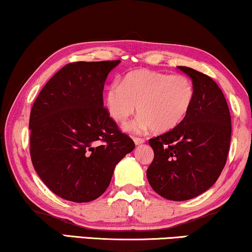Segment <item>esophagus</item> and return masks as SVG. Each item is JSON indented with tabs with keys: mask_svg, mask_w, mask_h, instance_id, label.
I'll return each mask as SVG.
<instances>
[{
	"mask_svg": "<svg viewBox=\"0 0 252 252\" xmlns=\"http://www.w3.org/2000/svg\"><path fill=\"white\" fill-rule=\"evenodd\" d=\"M133 141L136 145H140V144H144L145 143V139L144 138H140V137H133Z\"/></svg>",
	"mask_w": 252,
	"mask_h": 252,
	"instance_id": "34e87169",
	"label": "esophagus"
}]
</instances>
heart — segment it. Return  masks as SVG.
I'll list each match as a JSON object with an SVG mask.
<instances>
[{
  "label": "heart",
  "instance_id": "heart-1",
  "mask_svg": "<svg viewBox=\"0 0 252 252\" xmlns=\"http://www.w3.org/2000/svg\"><path fill=\"white\" fill-rule=\"evenodd\" d=\"M193 98V83L184 74L140 69L126 74L121 86H109L105 104L111 118L121 125L138 111L140 118L131 130L144 132L153 127L165 132L185 119Z\"/></svg>",
  "mask_w": 252,
  "mask_h": 252
}]
</instances>
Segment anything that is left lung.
<instances>
[{
	"label": "left lung",
	"mask_w": 252,
	"mask_h": 252,
	"mask_svg": "<svg viewBox=\"0 0 252 252\" xmlns=\"http://www.w3.org/2000/svg\"><path fill=\"white\" fill-rule=\"evenodd\" d=\"M178 68L192 79V106L178 126L148 140L154 158L146 173L152 189L171 201L195 197L217 182L232 134L228 105L218 84L189 67Z\"/></svg>",
	"instance_id": "left-lung-1"
}]
</instances>
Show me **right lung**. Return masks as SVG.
<instances>
[{"label": "right lung", "mask_w": 252, "mask_h": 252, "mask_svg": "<svg viewBox=\"0 0 252 252\" xmlns=\"http://www.w3.org/2000/svg\"><path fill=\"white\" fill-rule=\"evenodd\" d=\"M119 63H67L31 109L32 163L49 189L65 200L81 203L100 196L115 165L134 148L104 107V83Z\"/></svg>", "instance_id": "right-lung-1"}]
</instances>
